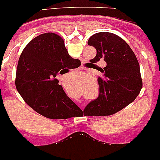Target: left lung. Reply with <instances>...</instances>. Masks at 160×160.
I'll return each mask as SVG.
<instances>
[{
  "mask_svg": "<svg viewBox=\"0 0 160 160\" xmlns=\"http://www.w3.org/2000/svg\"><path fill=\"white\" fill-rule=\"evenodd\" d=\"M88 44L97 50L92 62L104 59L105 67L98 78V96L85 107L89 116H108L129 105L142 88L140 67L134 52L121 37L100 32L89 38Z\"/></svg>",
  "mask_w": 160,
  "mask_h": 160,
  "instance_id": "1",
  "label": "left lung"
}]
</instances>
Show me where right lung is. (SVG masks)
I'll return each instance as SVG.
<instances>
[{
	"instance_id": "add662e5",
	"label": "right lung",
	"mask_w": 160,
	"mask_h": 160,
	"mask_svg": "<svg viewBox=\"0 0 160 160\" xmlns=\"http://www.w3.org/2000/svg\"><path fill=\"white\" fill-rule=\"evenodd\" d=\"M72 58L60 36L46 32L33 38L19 57L17 91L36 112L50 119H67L80 108L67 97L56 76L69 71Z\"/></svg>"
}]
</instances>
